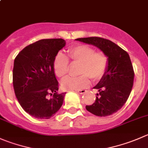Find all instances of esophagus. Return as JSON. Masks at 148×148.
<instances>
[{"label":"esophagus","mask_w":148,"mask_h":148,"mask_svg":"<svg viewBox=\"0 0 148 148\" xmlns=\"http://www.w3.org/2000/svg\"><path fill=\"white\" fill-rule=\"evenodd\" d=\"M76 92L79 93V94H84V93L86 92V90H77Z\"/></svg>","instance_id":"1"}]
</instances>
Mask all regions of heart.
Masks as SVG:
<instances>
[{"label":"heart","mask_w":148,"mask_h":148,"mask_svg":"<svg viewBox=\"0 0 148 148\" xmlns=\"http://www.w3.org/2000/svg\"><path fill=\"white\" fill-rule=\"evenodd\" d=\"M68 58L74 64H79L78 77H67L61 82L64 90H79L87 88L90 79L99 81L106 74L108 66V57L103 51H95L84 44L74 45L68 50ZM66 55L58 53L53 62L54 72L60 78L65 77L69 70V61Z\"/></svg>","instance_id":"obj_1"}]
</instances>
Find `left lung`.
I'll return each mask as SVG.
<instances>
[{
    "instance_id": "1",
    "label": "left lung",
    "mask_w": 148,
    "mask_h": 148,
    "mask_svg": "<svg viewBox=\"0 0 148 148\" xmlns=\"http://www.w3.org/2000/svg\"><path fill=\"white\" fill-rule=\"evenodd\" d=\"M77 40L100 48L108 57L106 74L94 87L99 91L94 103L86 109L97 116L116 113L127 101L134 84V71L128 53L109 40L99 37L78 38Z\"/></svg>"
}]
</instances>
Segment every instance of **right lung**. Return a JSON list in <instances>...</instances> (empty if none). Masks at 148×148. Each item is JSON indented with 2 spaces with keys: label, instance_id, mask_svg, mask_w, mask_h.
<instances>
[{
  "label": "right lung",
  "instance_id": "obj_1",
  "mask_svg": "<svg viewBox=\"0 0 148 148\" xmlns=\"http://www.w3.org/2000/svg\"><path fill=\"white\" fill-rule=\"evenodd\" d=\"M65 45L61 38L40 40L25 47L14 60L16 97L21 108L34 118L50 119L64 103L66 92L58 93L59 86L53 62Z\"/></svg>",
  "mask_w": 148,
  "mask_h": 148
}]
</instances>
